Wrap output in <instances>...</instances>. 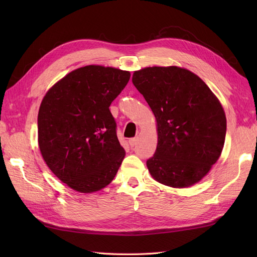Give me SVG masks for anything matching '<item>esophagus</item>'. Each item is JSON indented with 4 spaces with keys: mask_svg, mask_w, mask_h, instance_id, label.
<instances>
[{
    "mask_svg": "<svg viewBox=\"0 0 257 257\" xmlns=\"http://www.w3.org/2000/svg\"><path fill=\"white\" fill-rule=\"evenodd\" d=\"M137 142H138V139H137V138H131L130 141H128V143H130V146H131V147H134V146H136Z\"/></svg>",
    "mask_w": 257,
    "mask_h": 257,
    "instance_id": "esophagus-1",
    "label": "esophagus"
}]
</instances>
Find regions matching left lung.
I'll return each instance as SVG.
<instances>
[{
  "label": "left lung",
  "instance_id": "left-lung-1",
  "mask_svg": "<svg viewBox=\"0 0 257 257\" xmlns=\"http://www.w3.org/2000/svg\"><path fill=\"white\" fill-rule=\"evenodd\" d=\"M157 120L158 146L147 167L155 181L175 189L198 183L222 153L226 115L199 77L179 66H149L132 78Z\"/></svg>",
  "mask_w": 257,
  "mask_h": 257
}]
</instances>
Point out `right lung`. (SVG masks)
Segmentation results:
<instances>
[{
	"label": "right lung",
	"mask_w": 257,
	"mask_h": 257,
	"mask_svg": "<svg viewBox=\"0 0 257 257\" xmlns=\"http://www.w3.org/2000/svg\"><path fill=\"white\" fill-rule=\"evenodd\" d=\"M131 73L87 65L65 75L46 93L38 110V147L46 164L68 188L90 194L116 175L125 157L109 110Z\"/></svg>",
	"instance_id": "1"
}]
</instances>
